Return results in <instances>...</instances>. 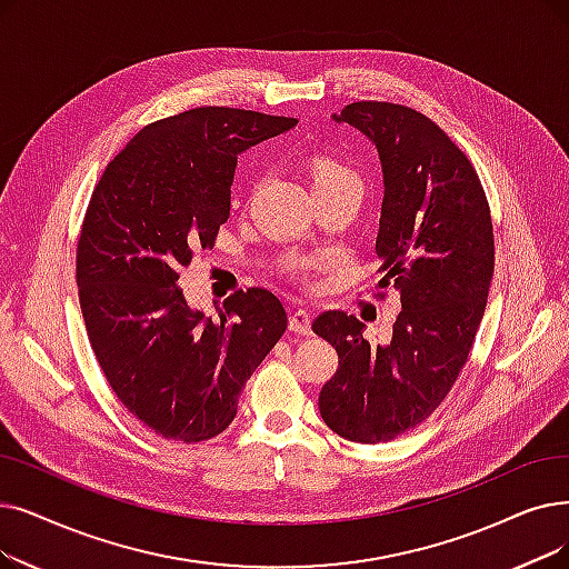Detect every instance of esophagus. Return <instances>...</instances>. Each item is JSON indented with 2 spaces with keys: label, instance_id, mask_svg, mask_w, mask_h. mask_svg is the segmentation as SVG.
Wrapping results in <instances>:
<instances>
[{
  "label": "esophagus",
  "instance_id": "34e87169",
  "mask_svg": "<svg viewBox=\"0 0 569 569\" xmlns=\"http://www.w3.org/2000/svg\"><path fill=\"white\" fill-rule=\"evenodd\" d=\"M288 326L292 332H298V335H311V313H307L305 309L292 311L288 318Z\"/></svg>",
  "mask_w": 569,
  "mask_h": 569
}]
</instances>
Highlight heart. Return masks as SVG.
Wrapping results in <instances>:
<instances>
[{
  "label": "heart",
  "mask_w": 569,
  "mask_h": 569,
  "mask_svg": "<svg viewBox=\"0 0 569 569\" xmlns=\"http://www.w3.org/2000/svg\"><path fill=\"white\" fill-rule=\"evenodd\" d=\"M311 186L313 190H330V188H341V186H360L356 174L351 169H346L337 160L330 158H318L311 162L309 169Z\"/></svg>",
  "instance_id": "b5f03b06"
}]
</instances>
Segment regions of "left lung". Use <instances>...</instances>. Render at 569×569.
I'll list each match as a JSON object with an SVG mask.
<instances>
[{"instance_id": "1", "label": "left lung", "mask_w": 569, "mask_h": 569, "mask_svg": "<svg viewBox=\"0 0 569 569\" xmlns=\"http://www.w3.org/2000/svg\"><path fill=\"white\" fill-rule=\"evenodd\" d=\"M332 120L360 130L379 153L377 271L381 288L400 292L402 311L388 343H369L343 311L313 320L339 356L318 409L339 437L381 443L423 423L467 362L496 264L492 223L472 162L428 116L353 102Z\"/></svg>"}]
</instances>
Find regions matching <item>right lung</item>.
I'll return each mask as SVG.
<instances>
[{
	"label": "right lung",
	"mask_w": 569,
	"mask_h": 569,
	"mask_svg": "<svg viewBox=\"0 0 569 569\" xmlns=\"http://www.w3.org/2000/svg\"><path fill=\"white\" fill-rule=\"evenodd\" d=\"M298 118L200 107L146 126L109 162L86 211L77 283L92 351L132 416L183 443L223 432L288 328L277 295L239 290L216 318L179 286L230 218L237 158Z\"/></svg>",
	"instance_id": "obj_1"
}]
</instances>
